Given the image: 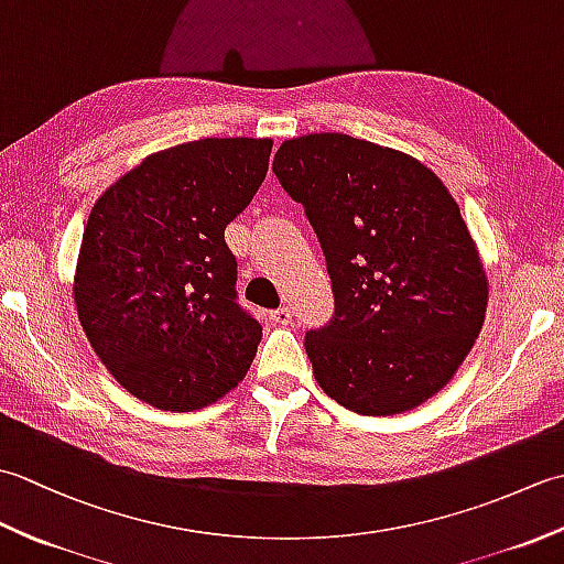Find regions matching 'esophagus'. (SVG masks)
<instances>
[{
  "label": "esophagus",
  "instance_id": "1",
  "mask_svg": "<svg viewBox=\"0 0 564 564\" xmlns=\"http://www.w3.org/2000/svg\"><path fill=\"white\" fill-rule=\"evenodd\" d=\"M269 317H271V322L273 325H289V322L293 319V313H291V307H279V310H271L269 313Z\"/></svg>",
  "mask_w": 564,
  "mask_h": 564
}]
</instances>
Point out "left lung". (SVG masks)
<instances>
[{"mask_svg":"<svg viewBox=\"0 0 564 564\" xmlns=\"http://www.w3.org/2000/svg\"><path fill=\"white\" fill-rule=\"evenodd\" d=\"M273 172L332 279L334 317L305 334L319 388L356 414L414 410L485 322L487 275L458 203L410 154L341 133L285 140Z\"/></svg>","mask_w":564,"mask_h":564,"instance_id":"1","label":"left lung"}]
</instances>
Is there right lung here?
Listing matches in <instances>:
<instances>
[{"label":"right lung","mask_w":564,"mask_h":564,"mask_svg":"<svg viewBox=\"0 0 564 564\" xmlns=\"http://www.w3.org/2000/svg\"><path fill=\"white\" fill-rule=\"evenodd\" d=\"M269 138L154 152L101 194L84 227L75 305L94 354L164 412L208 406L247 376L261 325L237 303L225 227L269 172Z\"/></svg>","instance_id":"add662e5"}]
</instances>
